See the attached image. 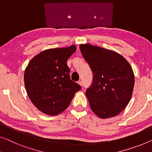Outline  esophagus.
Segmentation results:
<instances>
[{"label": "esophagus", "mask_w": 152, "mask_h": 152, "mask_svg": "<svg viewBox=\"0 0 152 152\" xmlns=\"http://www.w3.org/2000/svg\"><path fill=\"white\" fill-rule=\"evenodd\" d=\"M78 83L79 85H80V86H82V81H80V80H78Z\"/></svg>", "instance_id": "34e87169"}]
</instances>
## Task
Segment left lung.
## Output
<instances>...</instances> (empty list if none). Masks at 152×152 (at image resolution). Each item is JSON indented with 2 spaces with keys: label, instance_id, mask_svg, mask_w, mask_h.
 Listing matches in <instances>:
<instances>
[{
  "label": "left lung",
  "instance_id": "obj_1",
  "mask_svg": "<svg viewBox=\"0 0 152 152\" xmlns=\"http://www.w3.org/2000/svg\"><path fill=\"white\" fill-rule=\"evenodd\" d=\"M80 52L94 74L93 83L86 91L90 107L102 119L119 115L130 101L134 75L130 65L116 52L80 44Z\"/></svg>",
  "mask_w": 152,
  "mask_h": 152
}]
</instances>
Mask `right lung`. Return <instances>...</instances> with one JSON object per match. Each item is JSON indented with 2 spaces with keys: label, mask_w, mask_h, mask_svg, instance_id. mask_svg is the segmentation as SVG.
Masks as SVG:
<instances>
[{
  "label": "right lung",
  "mask_w": 152,
  "mask_h": 152,
  "mask_svg": "<svg viewBox=\"0 0 152 152\" xmlns=\"http://www.w3.org/2000/svg\"><path fill=\"white\" fill-rule=\"evenodd\" d=\"M76 46L41 52L31 60L24 74L28 96L38 110L44 114L57 115L66 109L74 94L81 89L70 80L67 61Z\"/></svg>",
  "instance_id": "1"
}]
</instances>
